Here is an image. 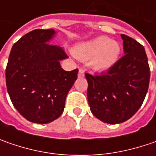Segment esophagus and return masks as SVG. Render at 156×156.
Segmentation results:
<instances>
[{"label": "esophagus", "instance_id": "1", "mask_svg": "<svg viewBox=\"0 0 156 156\" xmlns=\"http://www.w3.org/2000/svg\"><path fill=\"white\" fill-rule=\"evenodd\" d=\"M84 76H85L84 71L82 69H79V71H78V78H84Z\"/></svg>", "mask_w": 156, "mask_h": 156}]
</instances>
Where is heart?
I'll return each mask as SVG.
<instances>
[{
	"instance_id": "1",
	"label": "heart",
	"mask_w": 156,
	"mask_h": 156,
	"mask_svg": "<svg viewBox=\"0 0 156 156\" xmlns=\"http://www.w3.org/2000/svg\"><path fill=\"white\" fill-rule=\"evenodd\" d=\"M120 46L118 42L105 37H98L78 44L73 48L75 57L88 61L94 71H104L110 69L118 61Z\"/></svg>"
}]
</instances>
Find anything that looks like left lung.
<instances>
[{"instance_id": "left-lung-1", "label": "left lung", "mask_w": 156, "mask_h": 156, "mask_svg": "<svg viewBox=\"0 0 156 156\" xmlns=\"http://www.w3.org/2000/svg\"><path fill=\"white\" fill-rule=\"evenodd\" d=\"M120 36L125 55L106 72L85 73L91 112L108 124L122 123L135 114L144 101L150 79L144 47L128 36Z\"/></svg>"}]
</instances>
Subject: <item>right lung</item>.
I'll use <instances>...</instances> for the list:
<instances>
[{
    "instance_id": "add662e5",
    "label": "right lung",
    "mask_w": 156,
    "mask_h": 156,
    "mask_svg": "<svg viewBox=\"0 0 156 156\" xmlns=\"http://www.w3.org/2000/svg\"><path fill=\"white\" fill-rule=\"evenodd\" d=\"M54 30H35L11 49L6 67V85L14 106L33 123L46 124L65 109V98L78 78V69L65 71L68 58L62 47L49 44Z\"/></svg>"
}]
</instances>
